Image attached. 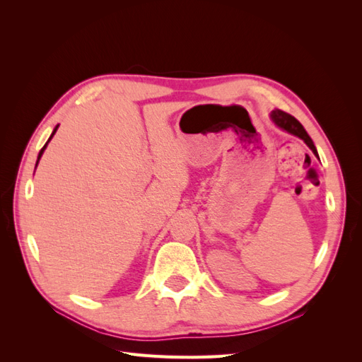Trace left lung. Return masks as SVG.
<instances>
[{
	"mask_svg": "<svg viewBox=\"0 0 362 362\" xmlns=\"http://www.w3.org/2000/svg\"><path fill=\"white\" fill-rule=\"evenodd\" d=\"M272 119H273V122H275L279 128L286 129V131H288V133L300 137L305 141V144L311 148V151L314 152V154L317 156V149H315V146L313 144L311 137L308 136V133H306L305 128L302 127V124L299 122L298 119L293 117L291 115H288L286 112H282V110H273L272 112ZM317 157H319V156H317Z\"/></svg>",
	"mask_w": 362,
	"mask_h": 362,
	"instance_id": "obj_1",
	"label": "left lung"
}]
</instances>
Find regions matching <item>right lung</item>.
I'll return each mask as SVG.
<instances>
[{
	"label": "right lung",
	"instance_id": "right-lung-1",
	"mask_svg": "<svg viewBox=\"0 0 362 362\" xmlns=\"http://www.w3.org/2000/svg\"><path fill=\"white\" fill-rule=\"evenodd\" d=\"M57 128H59V125H57L56 128H54V131H52V134H51L49 140L52 139V136H54V134H56V131H57ZM49 140H48V141H49ZM48 141H47V144H45V146H43V148L40 149V152H39V157H37V163H39V160H40V157H42V154H43V151H45V148H47V145H48ZM37 163H36V166H37Z\"/></svg>",
	"mask_w": 362,
	"mask_h": 362
}]
</instances>
